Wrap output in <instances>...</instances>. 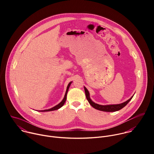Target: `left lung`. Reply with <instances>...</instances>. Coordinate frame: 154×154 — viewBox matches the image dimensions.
<instances>
[{
	"label": "left lung",
	"instance_id": "1",
	"mask_svg": "<svg viewBox=\"0 0 154 154\" xmlns=\"http://www.w3.org/2000/svg\"><path fill=\"white\" fill-rule=\"evenodd\" d=\"M84 89H85V95H86V97L88 101V102L90 103V104L95 109H98V110L100 111H102V112H116L119 110V109H122V108H124L130 100L131 99H132L133 96H131L128 100H127V101L122 103H119V104H113V105H99L97 104L95 102H94L90 98V93L86 89V88L85 86H84Z\"/></svg>",
	"mask_w": 154,
	"mask_h": 154
}]
</instances>
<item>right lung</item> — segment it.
I'll return each instance as SVG.
<instances>
[{
    "instance_id": "1",
    "label": "right lung",
    "mask_w": 154,
    "mask_h": 154,
    "mask_svg": "<svg viewBox=\"0 0 154 154\" xmlns=\"http://www.w3.org/2000/svg\"><path fill=\"white\" fill-rule=\"evenodd\" d=\"M72 83V82H69L68 86H67V88H66V93H65V95H64V97L63 98V99L62 100V101L59 103L58 105H55V106L50 108V109H44V110H39L38 112H51V111H54V110H57V109L60 108L61 106H63V105L64 104L66 100V97H67V94H68V91L69 90V86H71V84Z\"/></svg>"
}]
</instances>
